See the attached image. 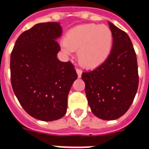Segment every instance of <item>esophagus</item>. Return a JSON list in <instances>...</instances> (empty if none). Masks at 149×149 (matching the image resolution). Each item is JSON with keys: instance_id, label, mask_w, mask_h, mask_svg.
<instances>
[{"instance_id": "1", "label": "esophagus", "mask_w": 149, "mask_h": 149, "mask_svg": "<svg viewBox=\"0 0 149 149\" xmlns=\"http://www.w3.org/2000/svg\"><path fill=\"white\" fill-rule=\"evenodd\" d=\"M76 73H77L78 77L79 78L81 77V74H82V70H79V69H76Z\"/></svg>"}]
</instances>
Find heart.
Returning a JSON list of instances; mask_svg holds the SVG:
<instances>
[{"mask_svg":"<svg viewBox=\"0 0 149 149\" xmlns=\"http://www.w3.org/2000/svg\"><path fill=\"white\" fill-rule=\"evenodd\" d=\"M61 48L67 55L77 50L79 65L85 69H95L102 65L111 54L113 33L104 25H79L68 31Z\"/></svg>","mask_w":149,"mask_h":149,"instance_id":"b5f03b06","label":"heart"}]
</instances>
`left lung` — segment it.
Returning a JSON list of instances; mask_svg holds the SVG:
<instances>
[{"mask_svg": "<svg viewBox=\"0 0 149 149\" xmlns=\"http://www.w3.org/2000/svg\"><path fill=\"white\" fill-rule=\"evenodd\" d=\"M113 48L108 60L94 70L84 72L90 109L104 120L117 119L128 111L139 86L138 64L129 36L109 21Z\"/></svg>", "mask_w": 149, "mask_h": 149, "instance_id": "1", "label": "left lung"}]
</instances>
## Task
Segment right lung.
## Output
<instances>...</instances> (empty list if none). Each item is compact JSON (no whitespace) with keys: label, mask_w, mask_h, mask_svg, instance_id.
<instances>
[{"label":"right lung","mask_w":149,"mask_h":149,"mask_svg":"<svg viewBox=\"0 0 149 149\" xmlns=\"http://www.w3.org/2000/svg\"><path fill=\"white\" fill-rule=\"evenodd\" d=\"M61 35L59 22L36 24L18 37L10 55L15 95L28 114L41 121L65 114L68 95L78 77L70 61L57 58Z\"/></svg>","instance_id":"obj_1"}]
</instances>
